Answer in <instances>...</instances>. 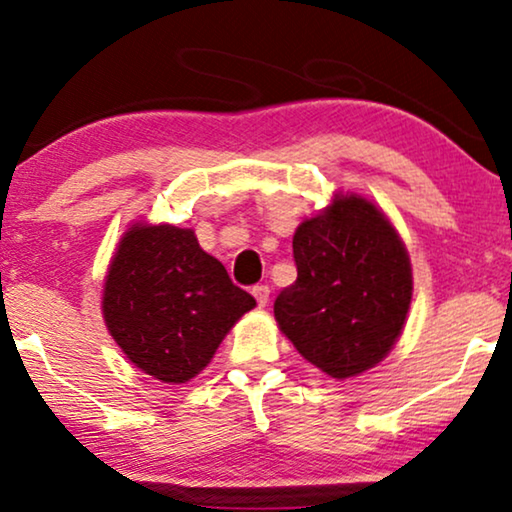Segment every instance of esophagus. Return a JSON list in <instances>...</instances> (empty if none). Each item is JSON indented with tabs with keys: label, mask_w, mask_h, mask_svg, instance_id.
I'll list each match as a JSON object with an SVG mask.
<instances>
[{
	"label": "esophagus",
	"mask_w": 512,
	"mask_h": 512,
	"mask_svg": "<svg viewBox=\"0 0 512 512\" xmlns=\"http://www.w3.org/2000/svg\"><path fill=\"white\" fill-rule=\"evenodd\" d=\"M251 293H254L258 307L268 305V300H270V286L268 284H256L254 289H251Z\"/></svg>",
	"instance_id": "1"
}]
</instances>
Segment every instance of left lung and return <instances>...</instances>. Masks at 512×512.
<instances>
[{"instance_id":"obj_1","label":"left lung","mask_w":512,"mask_h":512,"mask_svg":"<svg viewBox=\"0 0 512 512\" xmlns=\"http://www.w3.org/2000/svg\"><path fill=\"white\" fill-rule=\"evenodd\" d=\"M298 279L275 300V319L300 356L335 380L380 363L403 331L412 268L391 221L361 195L333 205L293 235Z\"/></svg>"}]
</instances>
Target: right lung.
I'll use <instances>...</instances> for the list:
<instances>
[{
  "instance_id": "1",
  "label": "right lung",
  "mask_w": 512,
  "mask_h": 512,
  "mask_svg": "<svg viewBox=\"0 0 512 512\" xmlns=\"http://www.w3.org/2000/svg\"><path fill=\"white\" fill-rule=\"evenodd\" d=\"M256 300L200 249L191 228L135 223L104 279L111 338L146 375L184 384L212 361L226 333Z\"/></svg>"
}]
</instances>
